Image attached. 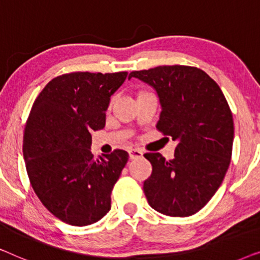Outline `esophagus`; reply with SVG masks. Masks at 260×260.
<instances>
[{"instance_id": "1", "label": "esophagus", "mask_w": 260, "mask_h": 260, "mask_svg": "<svg viewBox=\"0 0 260 260\" xmlns=\"http://www.w3.org/2000/svg\"><path fill=\"white\" fill-rule=\"evenodd\" d=\"M129 156L131 159L141 158V157H143V152H142L141 150H138V149H130Z\"/></svg>"}]
</instances>
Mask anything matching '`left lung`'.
<instances>
[{"instance_id":"left-lung-1","label":"left lung","mask_w":260,"mask_h":260,"mask_svg":"<svg viewBox=\"0 0 260 260\" xmlns=\"http://www.w3.org/2000/svg\"><path fill=\"white\" fill-rule=\"evenodd\" d=\"M151 85L162 111L157 130L179 141L170 161L148 152L152 173L143 190L155 211L169 216H190L211 200L232 157L233 117L219 85L193 66H157L134 71L129 78Z\"/></svg>"}]
</instances>
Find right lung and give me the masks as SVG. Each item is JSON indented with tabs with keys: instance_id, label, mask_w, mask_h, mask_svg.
Listing matches in <instances>:
<instances>
[{
	"instance_id": "add662e5",
	"label": "right lung",
	"mask_w": 260,
	"mask_h": 260,
	"mask_svg": "<svg viewBox=\"0 0 260 260\" xmlns=\"http://www.w3.org/2000/svg\"><path fill=\"white\" fill-rule=\"evenodd\" d=\"M127 72H72L55 77L33 103L23 133L30 184L53 215L87 226L111 208V193L129 154L116 149L94 158L92 130L105 126L110 97Z\"/></svg>"
}]
</instances>
